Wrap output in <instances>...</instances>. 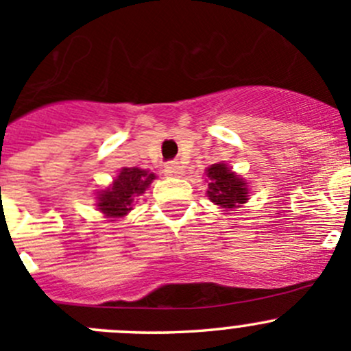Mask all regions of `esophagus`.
Returning <instances> with one entry per match:
<instances>
[{"instance_id": "34e87169", "label": "esophagus", "mask_w": 351, "mask_h": 351, "mask_svg": "<svg viewBox=\"0 0 351 351\" xmlns=\"http://www.w3.org/2000/svg\"><path fill=\"white\" fill-rule=\"evenodd\" d=\"M165 171H166V175H168V176H176V178H180V176L185 175V168H183V166L180 165V162H176V161L166 162Z\"/></svg>"}]
</instances>
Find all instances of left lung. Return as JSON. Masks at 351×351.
Instances as JSON below:
<instances>
[{"instance_id":"left-lung-1","label":"left lung","mask_w":351,"mask_h":351,"mask_svg":"<svg viewBox=\"0 0 351 351\" xmlns=\"http://www.w3.org/2000/svg\"><path fill=\"white\" fill-rule=\"evenodd\" d=\"M207 195L215 205L232 208L247 200V185L243 182V178L234 175L224 162L212 165L207 169Z\"/></svg>"}]
</instances>
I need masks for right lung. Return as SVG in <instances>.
<instances>
[{"mask_svg": "<svg viewBox=\"0 0 351 351\" xmlns=\"http://www.w3.org/2000/svg\"><path fill=\"white\" fill-rule=\"evenodd\" d=\"M156 178L153 173L139 168H123L108 190L98 197V208L107 217H122L132 210L134 198L144 193Z\"/></svg>", "mask_w": 351, "mask_h": 351, "instance_id": "add662e5", "label": "right lung"}]
</instances>
